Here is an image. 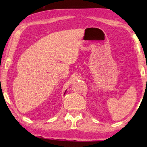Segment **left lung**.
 I'll return each instance as SVG.
<instances>
[{
	"label": "left lung",
	"instance_id": "1",
	"mask_svg": "<svg viewBox=\"0 0 147 147\" xmlns=\"http://www.w3.org/2000/svg\"><path fill=\"white\" fill-rule=\"evenodd\" d=\"M146 80H147V78H146Z\"/></svg>",
	"mask_w": 147,
	"mask_h": 147
}]
</instances>
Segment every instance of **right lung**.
I'll use <instances>...</instances> for the list:
<instances>
[{"label":"right lung","mask_w":147,"mask_h":147,"mask_svg":"<svg viewBox=\"0 0 147 147\" xmlns=\"http://www.w3.org/2000/svg\"><path fill=\"white\" fill-rule=\"evenodd\" d=\"M66 91H67V90H66L65 91V93H64V94H65V93H66Z\"/></svg>","instance_id":"obj_1"}]
</instances>
